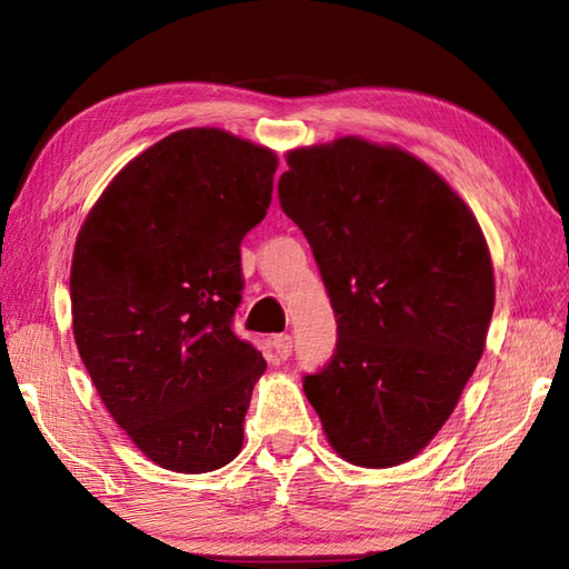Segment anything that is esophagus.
Instances as JSON below:
<instances>
[{
  "label": "esophagus",
  "instance_id": "esophagus-1",
  "mask_svg": "<svg viewBox=\"0 0 569 569\" xmlns=\"http://www.w3.org/2000/svg\"><path fill=\"white\" fill-rule=\"evenodd\" d=\"M273 351H276L278 359H288V356H291V351H293V339H291V336H288V333L276 336V339H273Z\"/></svg>",
  "mask_w": 569,
  "mask_h": 569
}]
</instances>
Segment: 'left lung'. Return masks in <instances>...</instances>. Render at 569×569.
Wrapping results in <instances>:
<instances>
[{
    "instance_id": "8db88e82",
    "label": "left lung",
    "mask_w": 569,
    "mask_h": 569,
    "mask_svg": "<svg viewBox=\"0 0 569 569\" xmlns=\"http://www.w3.org/2000/svg\"><path fill=\"white\" fill-rule=\"evenodd\" d=\"M283 213L303 230L339 341L303 391L343 461L403 465L437 437L485 353L495 268L471 208L399 146L343 134L286 152Z\"/></svg>"
}]
</instances>
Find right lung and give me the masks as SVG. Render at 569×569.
<instances>
[{
    "label": "right lung",
    "mask_w": 569,
    "mask_h": 569,
    "mask_svg": "<svg viewBox=\"0 0 569 569\" xmlns=\"http://www.w3.org/2000/svg\"><path fill=\"white\" fill-rule=\"evenodd\" d=\"M278 156L188 128L132 158L77 233L72 333L104 409L158 467L206 475L243 449L266 359L230 331L240 240L271 206Z\"/></svg>",
    "instance_id": "add662e5"
}]
</instances>
